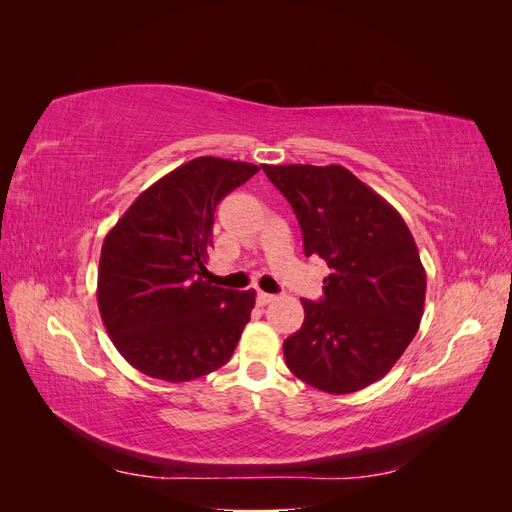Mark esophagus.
Instances as JSON below:
<instances>
[{"mask_svg":"<svg viewBox=\"0 0 512 512\" xmlns=\"http://www.w3.org/2000/svg\"><path fill=\"white\" fill-rule=\"evenodd\" d=\"M258 305H269L271 301H275V294H269V292H262L258 290Z\"/></svg>","mask_w":512,"mask_h":512,"instance_id":"obj_1","label":"esophagus"}]
</instances>
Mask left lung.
<instances>
[{
    "label": "left lung",
    "instance_id": "left-lung-1",
    "mask_svg": "<svg viewBox=\"0 0 512 512\" xmlns=\"http://www.w3.org/2000/svg\"><path fill=\"white\" fill-rule=\"evenodd\" d=\"M297 215L305 256L327 260L320 301L284 359L318 391L348 395L389 374L423 318L427 277L404 218L348 168L262 164Z\"/></svg>",
    "mask_w": 512,
    "mask_h": 512
}]
</instances>
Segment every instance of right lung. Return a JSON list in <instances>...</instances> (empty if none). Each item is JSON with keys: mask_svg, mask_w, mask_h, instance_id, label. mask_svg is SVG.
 <instances>
[{"mask_svg": "<svg viewBox=\"0 0 512 512\" xmlns=\"http://www.w3.org/2000/svg\"><path fill=\"white\" fill-rule=\"evenodd\" d=\"M258 166L203 156L138 196L108 230L98 269V307L115 348L134 369L190 382L226 365L250 322L254 290L207 280L213 213Z\"/></svg>", "mask_w": 512, "mask_h": 512, "instance_id": "1", "label": "right lung"}]
</instances>
